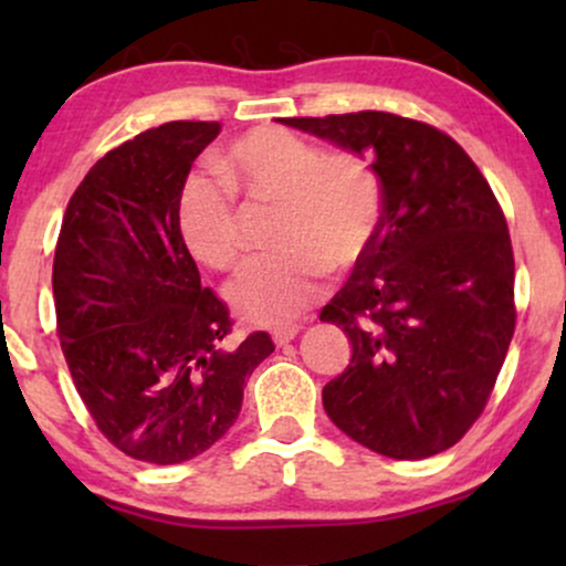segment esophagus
<instances>
[{
	"mask_svg": "<svg viewBox=\"0 0 566 566\" xmlns=\"http://www.w3.org/2000/svg\"><path fill=\"white\" fill-rule=\"evenodd\" d=\"M297 333H301V327H297V324H279V327L271 329V337H274L276 346H287V343Z\"/></svg>",
	"mask_w": 566,
	"mask_h": 566,
	"instance_id": "34e87169",
	"label": "esophagus"
}]
</instances>
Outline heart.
Returning <instances> with one entry per match:
<instances>
[{
    "instance_id": "b5f03b06",
    "label": "heart",
    "mask_w": 566,
    "mask_h": 566,
    "mask_svg": "<svg viewBox=\"0 0 566 566\" xmlns=\"http://www.w3.org/2000/svg\"><path fill=\"white\" fill-rule=\"evenodd\" d=\"M218 172L250 205H276L271 244L279 250L229 290L244 319H295L322 292L327 269H356L378 239L382 186L365 157L324 154L287 129L255 127L220 154ZM224 187L191 178L175 207L186 250L216 271L237 269L244 258L239 212Z\"/></svg>"
}]
</instances>
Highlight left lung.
Returning a JSON list of instances; mask_svg holds the SVG:
<instances>
[{
	"label": "left lung",
	"instance_id": "left-lung-1",
	"mask_svg": "<svg viewBox=\"0 0 566 566\" xmlns=\"http://www.w3.org/2000/svg\"><path fill=\"white\" fill-rule=\"evenodd\" d=\"M284 125L373 157L382 220L369 255L322 308L350 365L322 391L367 450L423 460L476 423L516 327L513 250L495 193L441 129L386 112Z\"/></svg>",
	"mask_w": 566,
	"mask_h": 566
}]
</instances>
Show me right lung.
Masks as SVG:
<instances>
[{"label": "right lung", "mask_w": 566, "mask_h": 566, "mask_svg": "<svg viewBox=\"0 0 566 566\" xmlns=\"http://www.w3.org/2000/svg\"><path fill=\"white\" fill-rule=\"evenodd\" d=\"M220 122H167L122 143L84 175L53 263L57 337L95 426L143 463L175 465L237 423L250 378L274 343L237 348L229 308L201 287L175 223L193 159Z\"/></svg>", "instance_id": "right-lung-1"}]
</instances>
